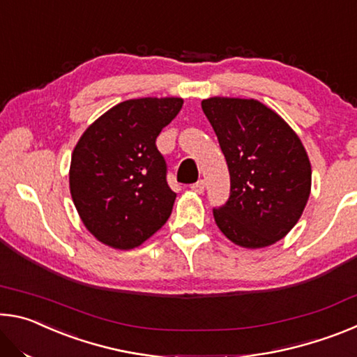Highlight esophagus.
Listing matches in <instances>:
<instances>
[{
    "instance_id": "1",
    "label": "esophagus",
    "mask_w": 357,
    "mask_h": 357,
    "mask_svg": "<svg viewBox=\"0 0 357 357\" xmlns=\"http://www.w3.org/2000/svg\"><path fill=\"white\" fill-rule=\"evenodd\" d=\"M204 185H206V183H204V179H198L195 184L190 185V189L195 192V193H203L204 192Z\"/></svg>"
}]
</instances>
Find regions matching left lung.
Returning <instances> with one entry per match:
<instances>
[{
	"label": "left lung",
	"instance_id": "1",
	"mask_svg": "<svg viewBox=\"0 0 357 357\" xmlns=\"http://www.w3.org/2000/svg\"><path fill=\"white\" fill-rule=\"evenodd\" d=\"M202 108L231 183L228 202L213 211L217 227L245 249L275 244L309 200L312 167L304 144L285 119L255 99L209 98Z\"/></svg>",
	"mask_w": 357,
	"mask_h": 357
}]
</instances>
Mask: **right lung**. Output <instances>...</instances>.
Here are the masks:
<instances>
[{"instance_id": "right-lung-1", "label": "right lung", "mask_w": 357, "mask_h": 357, "mask_svg": "<svg viewBox=\"0 0 357 357\" xmlns=\"http://www.w3.org/2000/svg\"><path fill=\"white\" fill-rule=\"evenodd\" d=\"M181 98L124 100L83 132L72 153L70 195L84 227L102 244L129 250L164 227L174 193L155 146L179 113Z\"/></svg>"}]
</instances>
